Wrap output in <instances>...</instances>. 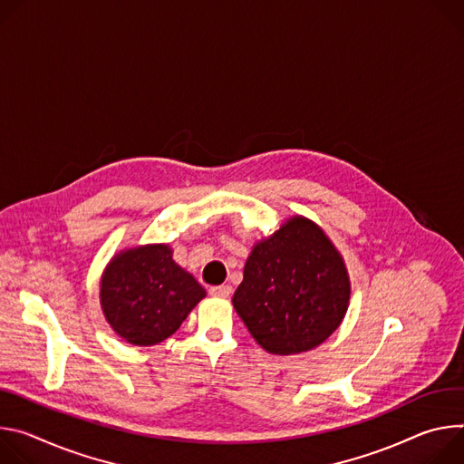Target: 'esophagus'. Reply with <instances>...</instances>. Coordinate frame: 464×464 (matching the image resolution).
I'll return each mask as SVG.
<instances>
[{
  "instance_id": "1",
  "label": "esophagus",
  "mask_w": 464,
  "mask_h": 464,
  "mask_svg": "<svg viewBox=\"0 0 464 464\" xmlns=\"http://www.w3.org/2000/svg\"><path fill=\"white\" fill-rule=\"evenodd\" d=\"M210 295L228 298L232 295V287L230 285H214V287H210Z\"/></svg>"
}]
</instances>
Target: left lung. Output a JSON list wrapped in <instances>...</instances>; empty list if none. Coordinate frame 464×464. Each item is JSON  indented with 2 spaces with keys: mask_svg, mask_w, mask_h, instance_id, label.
Masks as SVG:
<instances>
[{
  "mask_svg": "<svg viewBox=\"0 0 464 464\" xmlns=\"http://www.w3.org/2000/svg\"><path fill=\"white\" fill-rule=\"evenodd\" d=\"M348 298V275L332 241L312 221L293 218L252 248L232 304L256 343L289 355L326 341Z\"/></svg>",
  "mask_w": 464,
  "mask_h": 464,
  "instance_id": "left-lung-1",
  "label": "left lung"
}]
</instances>
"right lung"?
<instances>
[{
    "label": "right lung",
    "instance_id": "add662e5",
    "mask_svg": "<svg viewBox=\"0 0 464 464\" xmlns=\"http://www.w3.org/2000/svg\"><path fill=\"white\" fill-rule=\"evenodd\" d=\"M204 295L202 285L173 262L168 245L116 256L101 282V305L109 324L138 346L173 335Z\"/></svg>",
    "mask_w": 464,
    "mask_h": 464
}]
</instances>
